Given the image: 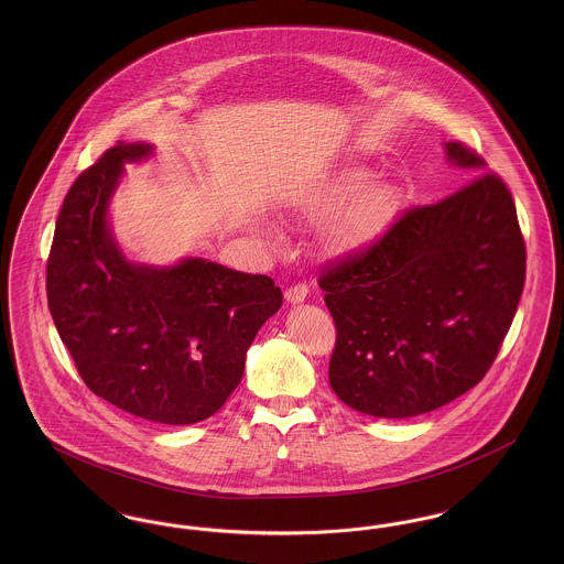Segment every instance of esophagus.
Here are the masks:
<instances>
[{"label":"esophagus","mask_w":564,"mask_h":564,"mask_svg":"<svg viewBox=\"0 0 564 564\" xmlns=\"http://www.w3.org/2000/svg\"><path fill=\"white\" fill-rule=\"evenodd\" d=\"M306 294H308L306 283H294V285H290V288L285 290V300L292 302V304H297V302H304Z\"/></svg>","instance_id":"1"}]
</instances>
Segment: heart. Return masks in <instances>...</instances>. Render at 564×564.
Instances as JSON below:
<instances>
[{
	"instance_id": "obj_1",
	"label": "heart",
	"mask_w": 564,
	"mask_h": 564,
	"mask_svg": "<svg viewBox=\"0 0 564 564\" xmlns=\"http://www.w3.org/2000/svg\"><path fill=\"white\" fill-rule=\"evenodd\" d=\"M400 189L391 182L372 180V171L349 166L338 173L308 203L311 217L336 215L327 237L332 247L349 251L376 239L398 214Z\"/></svg>"
}]
</instances>
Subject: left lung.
Returning <instances> with one entry per match:
<instances>
[{
  "instance_id": "obj_1",
  "label": "left lung",
  "mask_w": 564,
  "mask_h": 564,
  "mask_svg": "<svg viewBox=\"0 0 564 564\" xmlns=\"http://www.w3.org/2000/svg\"><path fill=\"white\" fill-rule=\"evenodd\" d=\"M474 175L440 203L405 209L376 241L319 274L336 323L334 393L357 412L408 419L453 402L490 370L527 274V245L503 180L446 143Z\"/></svg>"
}]
</instances>
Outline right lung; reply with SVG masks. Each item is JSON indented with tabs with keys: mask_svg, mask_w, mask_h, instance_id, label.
<instances>
[{
	"mask_svg": "<svg viewBox=\"0 0 564 564\" xmlns=\"http://www.w3.org/2000/svg\"><path fill=\"white\" fill-rule=\"evenodd\" d=\"M150 154V143L120 141L72 184L46 264L48 308L95 395L145 421L192 425L239 387L247 349L283 294L267 274L200 258L169 269L124 260L109 196L122 164Z\"/></svg>",
	"mask_w": 564,
	"mask_h": 564,
	"instance_id": "add662e5",
	"label": "right lung"
}]
</instances>
